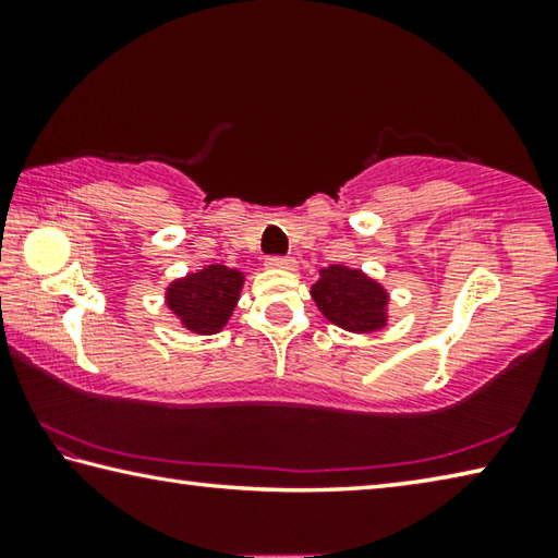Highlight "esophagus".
<instances>
[{"mask_svg": "<svg viewBox=\"0 0 558 558\" xmlns=\"http://www.w3.org/2000/svg\"><path fill=\"white\" fill-rule=\"evenodd\" d=\"M266 266L272 270H298V260L295 258H278L272 256L266 260Z\"/></svg>", "mask_w": 558, "mask_h": 558, "instance_id": "34e87169", "label": "esophagus"}]
</instances>
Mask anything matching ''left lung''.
<instances>
[{
	"mask_svg": "<svg viewBox=\"0 0 558 558\" xmlns=\"http://www.w3.org/2000/svg\"><path fill=\"white\" fill-rule=\"evenodd\" d=\"M310 295L325 319L347 332L372 335L389 327V290L359 268H349L342 263L319 268V278L310 288Z\"/></svg>",
	"mask_w": 558,
	"mask_h": 558,
	"instance_id": "1",
	"label": "left lung"
}]
</instances>
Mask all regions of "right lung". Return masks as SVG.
I'll return each mask as SVG.
<instances>
[{
    "mask_svg": "<svg viewBox=\"0 0 558 558\" xmlns=\"http://www.w3.org/2000/svg\"><path fill=\"white\" fill-rule=\"evenodd\" d=\"M243 282L245 276L241 270L211 263L169 282L165 288V305L186 332L209 337L229 325L241 300Z\"/></svg>",
    "mask_w": 558,
    "mask_h": 558,
    "instance_id": "right-lung-1",
    "label": "right lung"
}]
</instances>
